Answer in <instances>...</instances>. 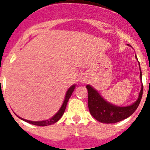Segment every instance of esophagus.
<instances>
[{"label": "esophagus", "mask_w": 150, "mask_h": 150, "mask_svg": "<svg viewBox=\"0 0 150 150\" xmlns=\"http://www.w3.org/2000/svg\"><path fill=\"white\" fill-rule=\"evenodd\" d=\"M80 82H82V83H85V82H86V79H85L84 78H81V79H80Z\"/></svg>", "instance_id": "obj_1"}]
</instances>
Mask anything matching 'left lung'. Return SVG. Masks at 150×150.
Listing matches in <instances>:
<instances>
[{
    "instance_id": "8db88e82",
    "label": "left lung",
    "mask_w": 150,
    "mask_h": 150,
    "mask_svg": "<svg viewBox=\"0 0 150 150\" xmlns=\"http://www.w3.org/2000/svg\"><path fill=\"white\" fill-rule=\"evenodd\" d=\"M137 58V57H136ZM140 79H142V73L140 71ZM143 86L140 91L138 99L132 105L128 107H116L102 98L96 90L89 85H87L88 90V107L91 115L95 120L102 123H116L129 117L138 107L142 98Z\"/></svg>"
}]
</instances>
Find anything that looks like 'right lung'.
Masks as SVG:
<instances>
[{
  "label": "right lung",
  "instance_id": "add662e5",
  "mask_svg": "<svg viewBox=\"0 0 150 150\" xmlns=\"http://www.w3.org/2000/svg\"><path fill=\"white\" fill-rule=\"evenodd\" d=\"M74 88H75V86H72L71 88H69L67 91V94H66V96H65V99H64V101L63 104H62V107H61V109L59 110V111L57 112L56 114L53 116L52 118L48 120H45V121H40V122H33V121H29V120H24V119H22L20 118L21 120H24V121L30 123V124H33V125H39V126H47V125H50L52 124H54L56 122L59 121L60 120V118L62 117V115L64 114V110L66 109V107H67V102H68L69 98H71V95H72L73 91H74Z\"/></svg>",
  "mask_w": 150,
  "mask_h": 150
}]
</instances>
